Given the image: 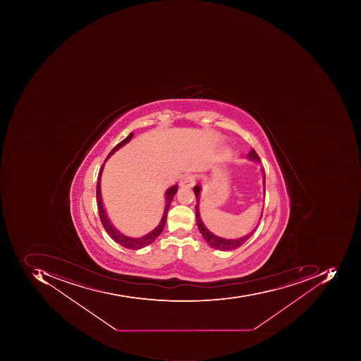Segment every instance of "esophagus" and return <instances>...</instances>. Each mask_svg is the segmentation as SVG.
<instances>
[{
  "instance_id": "1",
  "label": "esophagus",
  "mask_w": 361,
  "mask_h": 361,
  "mask_svg": "<svg viewBox=\"0 0 361 361\" xmlns=\"http://www.w3.org/2000/svg\"><path fill=\"white\" fill-rule=\"evenodd\" d=\"M194 182H195V177H194L193 175H185L182 178L180 185H181L182 188H191Z\"/></svg>"
}]
</instances>
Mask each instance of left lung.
<instances>
[{"mask_svg":"<svg viewBox=\"0 0 361 361\" xmlns=\"http://www.w3.org/2000/svg\"><path fill=\"white\" fill-rule=\"evenodd\" d=\"M248 159H252V161H259L260 158L259 156L257 155V153L255 152V149H252V151L248 153L247 156ZM262 173H264V185L266 184V175H264V170L262 169ZM194 193H195L196 196V204L195 206V214H196V222H197L198 230H200V234L203 235V238H205L206 242H207L208 245L210 247L214 248V250H236V248L240 247V246L243 245L244 243L247 242L248 238L252 235L256 228L252 230L250 233L246 234L245 236H242L240 238H220V236L216 235V234L212 233L206 228L205 224L202 221V218H200V209H198V202H200V186L195 185L194 186ZM260 217V219H262Z\"/></svg>","mask_w":361,"mask_h":361,"instance_id":"1","label":"left lung"}]
</instances>
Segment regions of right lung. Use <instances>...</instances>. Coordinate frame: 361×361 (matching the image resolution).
I'll return each mask as SVG.
<instances>
[{
  "label": "right lung",
  "instance_id": "right-lung-1",
  "mask_svg": "<svg viewBox=\"0 0 361 361\" xmlns=\"http://www.w3.org/2000/svg\"><path fill=\"white\" fill-rule=\"evenodd\" d=\"M133 133H130L125 140L121 142V143H118L113 149H111V153L107 156L105 161L109 159V157H111L114 153H115L117 149L123 147L125 144H127L130 140L133 139ZM104 164L102 165L101 169H99V178H97V208H99V219H101L102 224H103L104 228H105V231L109 234L111 238L115 240L116 243L121 244L123 247L128 248V250H140V248L145 247V246L149 245V244L153 243L154 240L159 236V234L163 232L164 226L166 224V220H167V214L168 210H169L170 205H171L172 200H173V196L176 195L178 191V184H175V185H172L171 188L166 191V205L165 210H164L163 218H161V222L154 228L153 231L147 233V235L141 236V238H130V236L125 235V234L121 233V232L116 230L115 226L111 224V222L109 221V217H107L106 212L104 209L103 202H102V196H101V177L102 172H103Z\"/></svg>",
  "mask_w": 361,
  "mask_h": 361
}]
</instances>
